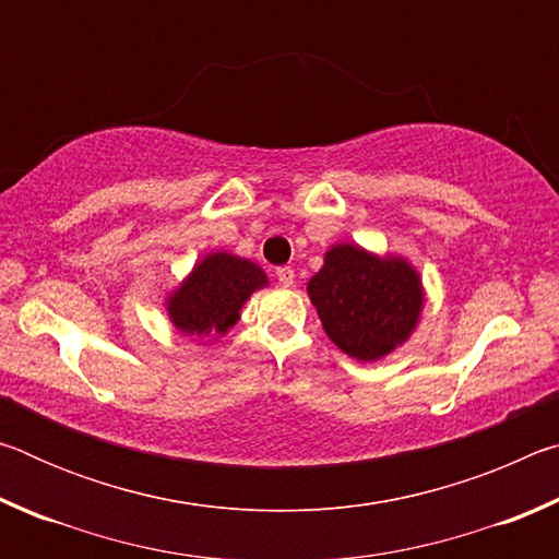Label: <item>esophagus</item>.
I'll return each mask as SVG.
<instances>
[{
	"instance_id": "34e87169",
	"label": "esophagus",
	"mask_w": 559,
	"mask_h": 559,
	"mask_svg": "<svg viewBox=\"0 0 559 559\" xmlns=\"http://www.w3.org/2000/svg\"><path fill=\"white\" fill-rule=\"evenodd\" d=\"M276 278H278L281 286H293V281H296V271H293L290 266H281L276 271Z\"/></svg>"
}]
</instances>
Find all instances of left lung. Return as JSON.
<instances>
[{"label": "left lung", "instance_id": "1", "mask_svg": "<svg viewBox=\"0 0 559 559\" xmlns=\"http://www.w3.org/2000/svg\"><path fill=\"white\" fill-rule=\"evenodd\" d=\"M308 293L328 337L349 357L377 359L402 345L421 310L419 276L402 259L335 246Z\"/></svg>", "mask_w": 559, "mask_h": 559}]
</instances>
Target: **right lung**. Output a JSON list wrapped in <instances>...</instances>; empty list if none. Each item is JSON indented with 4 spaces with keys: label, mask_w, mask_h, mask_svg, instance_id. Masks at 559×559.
<instances>
[{
    "label": "right lung",
    "mask_w": 559,
    "mask_h": 559,
    "mask_svg": "<svg viewBox=\"0 0 559 559\" xmlns=\"http://www.w3.org/2000/svg\"><path fill=\"white\" fill-rule=\"evenodd\" d=\"M266 283V273L257 263L222 251L212 253L169 300V316L185 335L226 333L246 298Z\"/></svg>",
    "instance_id": "right-lung-1"
}]
</instances>
